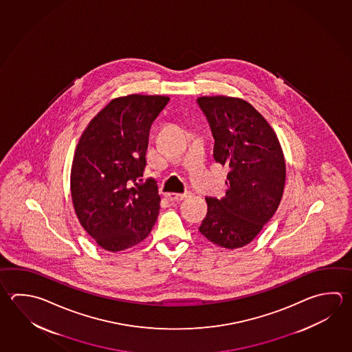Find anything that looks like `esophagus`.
I'll use <instances>...</instances> for the list:
<instances>
[{"mask_svg":"<svg viewBox=\"0 0 352 352\" xmlns=\"http://www.w3.org/2000/svg\"><path fill=\"white\" fill-rule=\"evenodd\" d=\"M192 195V192H183V194H178V192H168L166 194V198L169 200H172V201H178V200H183L188 198V197H190Z\"/></svg>","mask_w":352,"mask_h":352,"instance_id":"1","label":"esophagus"}]
</instances>
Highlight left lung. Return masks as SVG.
Returning a JSON list of instances; mask_svg holds the SVG:
<instances>
[{"label": "left lung", "instance_id": "obj_1", "mask_svg": "<svg viewBox=\"0 0 352 352\" xmlns=\"http://www.w3.org/2000/svg\"><path fill=\"white\" fill-rule=\"evenodd\" d=\"M197 102L215 140L214 160L230 168L226 197L206 198L199 232L221 248H241L278 209L285 184L284 154L272 126L250 103L224 96Z\"/></svg>", "mask_w": 352, "mask_h": 352}]
</instances>
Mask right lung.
<instances>
[{
	"label": "right lung",
	"instance_id": "add662e5",
	"mask_svg": "<svg viewBox=\"0 0 352 352\" xmlns=\"http://www.w3.org/2000/svg\"><path fill=\"white\" fill-rule=\"evenodd\" d=\"M169 102L131 94L111 100L88 124L74 153V210L93 239L120 252L146 239L160 209L154 178L142 183L149 129Z\"/></svg>",
	"mask_w": 352,
	"mask_h": 352
}]
</instances>
